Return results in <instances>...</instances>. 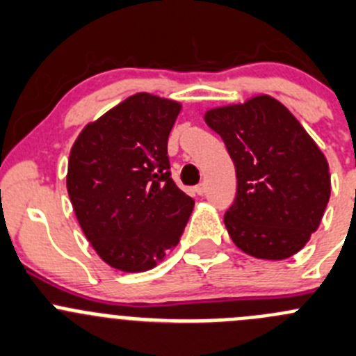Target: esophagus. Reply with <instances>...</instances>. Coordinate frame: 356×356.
I'll return each mask as SVG.
<instances>
[{
    "label": "esophagus",
    "mask_w": 356,
    "mask_h": 356,
    "mask_svg": "<svg viewBox=\"0 0 356 356\" xmlns=\"http://www.w3.org/2000/svg\"><path fill=\"white\" fill-rule=\"evenodd\" d=\"M193 192H195L197 195H202V193L206 192V183H199L197 186H193Z\"/></svg>",
    "instance_id": "34e87169"
}]
</instances>
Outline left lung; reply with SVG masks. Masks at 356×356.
Wrapping results in <instances>:
<instances>
[{
    "instance_id": "obj_1",
    "label": "left lung",
    "mask_w": 356,
    "mask_h": 356,
    "mask_svg": "<svg viewBox=\"0 0 356 356\" xmlns=\"http://www.w3.org/2000/svg\"><path fill=\"white\" fill-rule=\"evenodd\" d=\"M206 122L235 164L237 193L225 227L238 249L261 259L296 254L318 228L330 197L329 164L275 98L213 108Z\"/></svg>"
}]
</instances>
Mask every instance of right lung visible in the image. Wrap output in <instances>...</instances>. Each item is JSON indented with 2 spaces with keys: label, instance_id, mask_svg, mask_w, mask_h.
Instances as JSON below:
<instances>
[{
  "label": "right lung",
  "instance_id": "1",
  "mask_svg": "<svg viewBox=\"0 0 356 356\" xmlns=\"http://www.w3.org/2000/svg\"><path fill=\"white\" fill-rule=\"evenodd\" d=\"M178 112L177 102L136 93L88 124L70 150V202L112 268H154L185 230L195 200L173 181L168 157Z\"/></svg>",
  "mask_w": 356,
  "mask_h": 356
}]
</instances>
